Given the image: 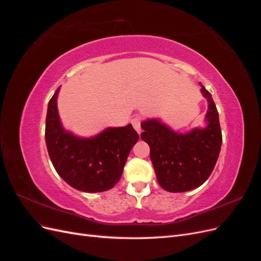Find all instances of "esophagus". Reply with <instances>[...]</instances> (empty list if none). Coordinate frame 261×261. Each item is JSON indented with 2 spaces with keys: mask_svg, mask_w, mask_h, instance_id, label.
<instances>
[{
  "mask_svg": "<svg viewBox=\"0 0 261 261\" xmlns=\"http://www.w3.org/2000/svg\"><path fill=\"white\" fill-rule=\"evenodd\" d=\"M140 123H141V117L140 116H135L132 120V124H133V127L135 128V130L140 134L141 133V126H140Z\"/></svg>",
  "mask_w": 261,
  "mask_h": 261,
  "instance_id": "obj_1",
  "label": "esophagus"
}]
</instances>
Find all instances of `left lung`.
Segmentation results:
<instances>
[{"mask_svg": "<svg viewBox=\"0 0 261 261\" xmlns=\"http://www.w3.org/2000/svg\"><path fill=\"white\" fill-rule=\"evenodd\" d=\"M208 101L204 128L179 134L160 120L141 123V139L150 147V159L158 183L171 193H183L199 187L212 173L222 145L219 114L211 93L201 86Z\"/></svg>", "mask_w": 261, "mask_h": 261, "instance_id": "left-lung-1", "label": "left lung"}]
</instances>
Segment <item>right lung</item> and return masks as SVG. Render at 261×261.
<instances>
[{
  "instance_id": "obj_1",
  "label": "right lung",
  "mask_w": 261,
  "mask_h": 261,
  "mask_svg": "<svg viewBox=\"0 0 261 261\" xmlns=\"http://www.w3.org/2000/svg\"><path fill=\"white\" fill-rule=\"evenodd\" d=\"M57 89L45 118V144L58 174L77 191L100 193L120 180L127 156L139 138L132 124L109 127L91 138L66 132L58 112Z\"/></svg>"
}]
</instances>
